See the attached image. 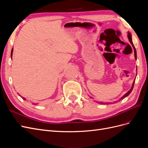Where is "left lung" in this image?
<instances>
[{"mask_svg":"<svg viewBox=\"0 0 148 148\" xmlns=\"http://www.w3.org/2000/svg\"><path fill=\"white\" fill-rule=\"evenodd\" d=\"M128 39H129L130 42V43L132 44V46H133V49H134V52H135V58L136 59V49H135V46H134V45H133V41H132V35H131V34L130 33H128ZM134 84H135V80H134L133 85H132V88L130 89V90L128 92H127L126 94H125V95L122 98H121V99H122V100L125 97H126L127 96H128L130 95V94L131 93V92H132V89H133V86H134Z\"/></svg>","mask_w":148,"mask_h":148,"instance_id":"1","label":"left lung"}]
</instances>
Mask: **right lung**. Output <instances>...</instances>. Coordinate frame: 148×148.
I'll return each mask as SVG.
<instances>
[{"mask_svg":"<svg viewBox=\"0 0 148 148\" xmlns=\"http://www.w3.org/2000/svg\"><path fill=\"white\" fill-rule=\"evenodd\" d=\"M12 53H13V49H12V52H11V57L12 56ZM22 99H23V100H25V99H26L25 97H22Z\"/></svg>","mask_w":148,"mask_h":148,"instance_id":"1","label":"right lung"}]
</instances>
